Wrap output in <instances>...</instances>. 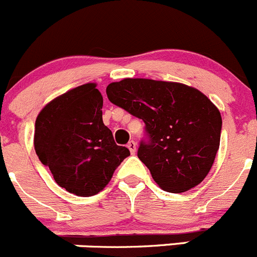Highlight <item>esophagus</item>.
Returning <instances> with one entry per match:
<instances>
[{
	"label": "esophagus",
	"instance_id": "obj_1",
	"mask_svg": "<svg viewBox=\"0 0 257 257\" xmlns=\"http://www.w3.org/2000/svg\"><path fill=\"white\" fill-rule=\"evenodd\" d=\"M127 147H128L130 152H131L132 155L136 154V150H137V145H136V142H135V141H130L128 144H127Z\"/></svg>",
	"mask_w": 257,
	"mask_h": 257
}]
</instances>
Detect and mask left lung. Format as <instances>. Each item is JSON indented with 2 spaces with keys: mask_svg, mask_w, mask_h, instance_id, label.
<instances>
[{
  "mask_svg": "<svg viewBox=\"0 0 257 257\" xmlns=\"http://www.w3.org/2000/svg\"><path fill=\"white\" fill-rule=\"evenodd\" d=\"M108 100L146 125L150 142L137 156L162 190L189 191L206 177L220 147L221 113L206 95L180 82L123 78L106 87Z\"/></svg>",
  "mask_w": 257,
  "mask_h": 257,
  "instance_id": "1",
  "label": "left lung"
}]
</instances>
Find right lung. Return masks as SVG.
Masks as SVG:
<instances>
[{
    "mask_svg": "<svg viewBox=\"0 0 257 257\" xmlns=\"http://www.w3.org/2000/svg\"><path fill=\"white\" fill-rule=\"evenodd\" d=\"M102 106L96 83H85L50 101L35 123L40 161L58 186L77 196L102 191L130 155L127 147L116 145L103 123Z\"/></svg>",
    "mask_w": 257,
    "mask_h": 257,
    "instance_id": "1",
    "label": "right lung"
}]
</instances>
